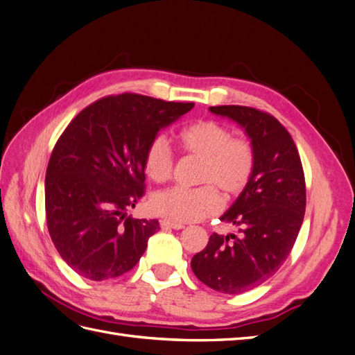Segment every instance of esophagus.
Here are the masks:
<instances>
[{"label": "esophagus", "instance_id": "obj_1", "mask_svg": "<svg viewBox=\"0 0 355 355\" xmlns=\"http://www.w3.org/2000/svg\"><path fill=\"white\" fill-rule=\"evenodd\" d=\"M159 225H161V228H170V230H182V228L185 227L184 223L173 222V220H170V219H163V220H159Z\"/></svg>", "mask_w": 355, "mask_h": 355}]
</instances>
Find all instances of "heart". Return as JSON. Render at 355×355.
<instances>
[{"mask_svg": "<svg viewBox=\"0 0 355 355\" xmlns=\"http://www.w3.org/2000/svg\"><path fill=\"white\" fill-rule=\"evenodd\" d=\"M178 144L184 153L200 158L196 188H168L153 197V209L173 222H194L214 214L220 207V196L235 197L252 180L256 157L252 144L232 137L223 124L204 120L182 128ZM175 158L163 137L153 139L145 149L144 170L146 176L161 184L171 178Z\"/></svg>", "mask_w": 355, "mask_h": 355, "instance_id": "obj_1", "label": "heart"}]
</instances>
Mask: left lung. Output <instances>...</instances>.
<instances>
[{
  "mask_svg": "<svg viewBox=\"0 0 355 355\" xmlns=\"http://www.w3.org/2000/svg\"><path fill=\"white\" fill-rule=\"evenodd\" d=\"M210 111L244 127L256 164L249 185L220 218L239 235L213 232L191 268L210 288L239 295L272 277L292 252L305 214V176L293 139L275 116L240 105Z\"/></svg>",
  "mask_w": 355,
  "mask_h": 355,
  "instance_id": "1",
  "label": "left lung"
}]
</instances>
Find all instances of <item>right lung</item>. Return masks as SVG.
<instances>
[{
	"label": "right lung",
	"mask_w": 355,
	"mask_h": 355,
	"mask_svg": "<svg viewBox=\"0 0 355 355\" xmlns=\"http://www.w3.org/2000/svg\"><path fill=\"white\" fill-rule=\"evenodd\" d=\"M194 108L123 93L90 103L63 130L47 166L46 219L56 250L93 282L130 271L159 230L127 210L145 196L144 155L161 128Z\"/></svg>",
	"instance_id": "add662e5"
}]
</instances>
